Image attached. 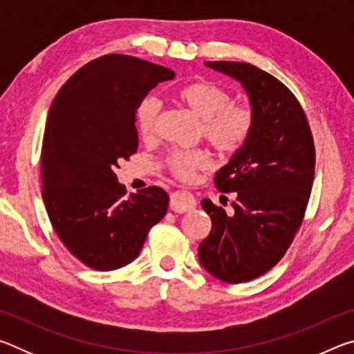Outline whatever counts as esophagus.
<instances>
[{
  "label": "esophagus",
  "instance_id": "esophagus-1",
  "mask_svg": "<svg viewBox=\"0 0 354 354\" xmlns=\"http://www.w3.org/2000/svg\"><path fill=\"white\" fill-rule=\"evenodd\" d=\"M196 206L194 195L187 190H176L170 195V209L173 212H187Z\"/></svg>",
  "mask_w": 354,
  "mask_h": 354
}]
</instances>
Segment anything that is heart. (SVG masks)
I'll list each match as a JSON object with an SVG mask.
<instances>
[{"mask_svg":"<svg viewBox=\"0 0 354 354\" xmlns=\"http://www.w3.org/2000/svg\"><path fill=\"white\" fill-rule=\"evenodd\" d=\"M179 104L201 120L200 134L221 154H234L250 139L254 128V112L248 104L231 103L230 93L209 81L184 84L175 92ZM159 115V104L145 98L136 111V127L142 137H151ZM212 165L207 149L171 151L167 156V167L173 176L192 181L196 171Z\"/></svg>","mask_w":354,"mask_h":354,"instance_id":"1","label":"heart"}]
</instances>
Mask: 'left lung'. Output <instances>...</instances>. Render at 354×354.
Wrapping results in <instances>:
<instances>
[{"mask_svg": "<svg viewBox=\"0 0 354 354\" xmlns=\"http://www.w3.org/2000/svg\"><path fill=\"white\" fill-rule=\"evenodd\" d=\"M242 84L254 112L247 143L215 173L220 192H234L232 211L205 198L212 230L198 247L205 270L239 284L277 266L306 211L315 171L308 118L289 88L247 62H205Z\"/></svg>", "mask_w": 354, "mask_h": 354, "instance_id": "obj_1", "label": "left lung"}]
</instances>
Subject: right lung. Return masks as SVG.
Here are the masks:
<instances>
[{
	"label": "right lung",
	"mask_w": 354,
	"mask_h": 354,
	"mask_svg": "<svg viewBox=\"0 0 354 354\" xmlns=\"http://www.w3.org/2000/svg\"><path fill=\"white\" fill-rule=\"evenodd\" d=\"M173 77V70L133 56H101L64 84L48 112L41 145L48 217L70 253L95 270L133 262L169 207V195L156 185L124 195L115 170L139 147L137 107Z\"/></svg>",
	"instance_id": "obj_1"
}]
</instances>
